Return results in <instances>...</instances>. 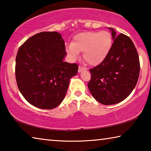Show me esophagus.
<instances>
[{
    "label": "esophagus",
    "instance_id": "esophagus-1",
    "mask_svg": "<svg viewBox=\"0 0 151 151\" xmlns=\"http://www.w3.org/2000/svg\"><path fill=\"white\" fill-rule=\"evenodd\" d=\"M84 70H86V68L83 67V66H78V72L79 73L81 72V71Z\"/></svg>",
    "mask_w": 151,
    "mask_h": 151
}]
</instances>
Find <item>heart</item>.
Here are the masks:
<instances>
[{
	"instance_id": "obj_1",
	"label": "heart",
	"mask_w": 151,
	"mask_h": 151,
	"mask_svg": "<svg viewBox=\"0 0 151 151\" xmlns=\"http://www.w3.org/2000/svg\"><path fill=\"white\" fill-rule=\"evenodd\" d=\"M113 39L107 30L90 31L80 33L74 37L73 41L66 47L70 57L76 59L79 52H83V58L92 65L101 63L111 50Z\"/></svg>"
}]
</instances>
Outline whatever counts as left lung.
Here are the masks:
<instances>
[{"instance_id": "1", "label": "left lung", "mask_w": 151, "mask_h": 151, "mask_svg": "<svg viewBox=\"0 0 151 151\" xmlns=\"http://www.w3.org/2000/svg\"><path fill=\"white\" fill-rule=\"evenodd\" d=\"M114 39L108 55L99 65L91 68L88 87L96 100L104 105L119 103L129 96L136 86L140 61L132 40L109 28Z\"/></svg>"}]
</instances>
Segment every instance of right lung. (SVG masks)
<instances>
[{
	"label": "right lung",
	"mask_w": 151,
	"mask_h": 151,
	"mask_svg": "<svg viewBox=\"0 0 151 151\" xmlns=\"http://www.w3.org/2000/svg\"><path fill=\"white\" fill-rule=\"evenodd\" d=\"M65 45L60 33L42 32L32 36L17 52L15 76L18 88L32 105L52 109L62 103L76 63L64 62Z\"/></svg>",
	"instance_id": "obj_1"
}]
</instances>
